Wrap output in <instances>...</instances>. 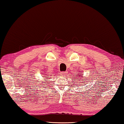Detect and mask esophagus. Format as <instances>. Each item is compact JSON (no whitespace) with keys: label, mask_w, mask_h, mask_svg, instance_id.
Wrapping results in <instances>:
<instances>
[{"label":"esophagus","mask_w":124,"mask_h":124,"mask_svg":"<svg viewBox=\"0 0 124 124\" xmlns=\"http://www.w3.org/2000/svg\"><path fill=\"white\" fill-rule=\"evenodd\" d=\"M66 73H67V72H62L61 73V74L62 76H64Z\"/></svg>","instance_id":"obj_1"}]
</instances>
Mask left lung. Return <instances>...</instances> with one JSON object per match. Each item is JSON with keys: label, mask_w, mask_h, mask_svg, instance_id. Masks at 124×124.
<instances>
[{"label": "left lung", "mask_w": 124, "mask_h": 124, "mask_svg": "<svg viewBox=\"0 0 124 124\" xmlns=\"http://www.w3.org/2000/svg\"><path fill=\"white\" fill-rule=\"evenodd\" d=\"M77 76H80V77H82V75H81V73H79L78 75H77ZM77 80H78V79H77ZM82 80L84 81V80H83V79H82ZM83 82V81H82V82Z\"/></svg>", "instance_id": "8db88e82"}]
</instances>
